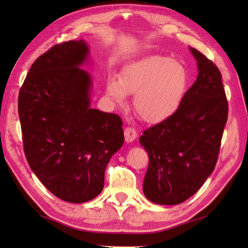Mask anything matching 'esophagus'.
I'll use <instances>...</instances> for the list:
<instances>
[{
	"mask_svg": "<svg viewBox=\"0 0 248 248\" xmlns=\"http://www.w3.org/2000/svg\"><path fill=\"white\" fill-rule=\"evenodd\" d=\"M137 136H138L137 131L133 128L128 127V128L124 129V139H125V142H133L134 140H136Z\"/></svg>",
	"mask_w": 248,
	"mask_h": 248,
	"instance_id": "1",
	"label": "esophagus"
}]
</instances>
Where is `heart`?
Segmentation results:
<instances>
[{
	"mask_svg": "<svg viewBox=\"0 0 248 248\" xmlns=\"http://www.w3.org/2000/svg\"><path fill=\"white\" fill-rule=\"evenodd\" d=\"M188 71L167 56H148L124 65L119 78H109L106 94L115 104L124 106L127 95H136L134 109L145 123L162 124L182 106L187 93Z\"/></svg>",
	"mask_w": 248,
	"mask_h": 248,
	"instance_id": "1",
	"label": "heart"
}]
</instances>
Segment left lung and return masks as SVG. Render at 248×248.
Masks as SVG:
<instances>
[{"label": "left lung", "instance_id": "obj_1", "mask_svg": "<svg viewBox=\"0 0 248 248\" xmlns=\"http://www.w3.org/2000/svg\"><path fill=\"white\" fill-rule=\"evenodd\" d=\"M198 77L187 91L178 111L143 131L140 144L149 155L143 180L146 198L174 205L194 196L215 170L228 100L217 65L195 48Z\"/></svg>", "mask_w": 248, "mask_h": 248}]
</instances>
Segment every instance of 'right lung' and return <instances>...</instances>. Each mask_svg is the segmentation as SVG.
I'll use <instances>...</instances> for the list:
<instances>
[{
  "label": "right lung",
  "instance_id": "1",
  "mask_svg": "<svg viewBox=\"0 0 248 248\" xmlns=\"http://www.w3.org/2000/svg\"><path fill=\"white\" fill-rule=\"evenodd\" d=\"M84 40L53 46L33 62L18 96L24 151L31 170L52 194L72 203L102 192L105 170L124 144L123 121L91 107Z\"/></svg>",
  "mask_w": 248,
  "mask_h": 248
}]
</instances>
